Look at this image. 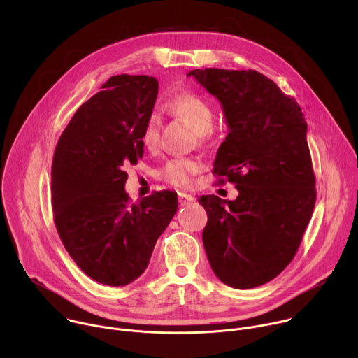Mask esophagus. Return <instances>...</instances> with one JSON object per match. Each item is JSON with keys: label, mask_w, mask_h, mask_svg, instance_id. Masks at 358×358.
I'll return each instance as SVG.
<instances>
[{"label": "esophagus", "mask_w": 358, "mask_h": 358, "mask_svg": "<svg viewBox=\"0 0 358 358\" xmlns=\"http://www.w3.org/2000/svg\"><path fill=\"white\" fill-rule=\"evenodd\" d=\"M195 198L191 195V194H187V192H178V201L181 206H187V203L192 202Z\"/></svg>", "instance_id": "esophagus-1"}]
</instances>
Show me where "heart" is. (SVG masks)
Segmentation results:
<instances>
[{"instance_id": "1", "label": "heart", "mask_w": 358, "mask_h": 358, "mask_svg": "<svg viewBox=\"0 0 358 358\" xmlns=\"http://www.w3.org/2000/svg\"><path fill=\"white\" fill-rule=\"evenodd\" d=\"M167 109L171 115L188 122L199 137H207L214 127L215 112L207 99L195 93H180L174 96ZM160 137V120L156 115H151L143 129L141 143L145 148H155ZM201 170V164L192 159H173L166 163L162 170V177L173 185L185 187L191 182L192 176Z\"/></svg>"}]
</instances>
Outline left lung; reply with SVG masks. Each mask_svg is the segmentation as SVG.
<instances>
[{"label":"left lung","instance_id":"left-lung-1","mask_svg":"<svg viewBox=\"0 0 358 358\" xmlns=\"http://www.w3.org/2000/svg\"><path fill=\"white\" fill-rule=\"evenodd\" d=\"M187 76L220 100L229 131L214 173L239 192L235 201L198 198L208 214L202 231L207 258L231 287L265 285L292 262L313 214L308 123L297 101L257 71L207 68Z\"/></svg>","mask_w":358,"mask_h":358}]
</instances>
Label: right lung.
I'll return each instance as SVG.
<instances>
[{"instance_id":"right-lung-1","label":"right lung","mask_w":358,"mask_h":358,"mask_svg":"<svg viewBox=\"0 0 358 358\" xmlns=\"http://www.w3.org/2000/svg\"><path fill=\"white\" fill-rule=\"evenodd\" d=\"M64 130L52 162V208L61 241L93 280L126 286L148 266L152 249L177 213V194L129 201L124 169L143 157L141 133L159 82L112 76Z\"/></svg>"}]
</instances>
